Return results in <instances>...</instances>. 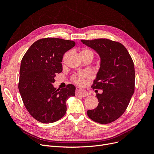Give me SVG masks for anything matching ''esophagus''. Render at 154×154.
I'll return each instance as SVG.
<instances>
[{"mask_svg": "<svg viewBox=\"0 0 154 154\" xmlns=\"http://www.w3.org/2000/svg\"><path fill=\"white\" fill-rule=\"evenodd\" d=\"M88 92L87 91H85V90L83 89H76V96H82V97H86L88 96Z\"/></svg>", "mask_w": 154, "mask_h": 154, "instance_id": "1", "label": "esophagus"}]
</instances>
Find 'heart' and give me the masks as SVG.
Masks as SVG:
<instances>
[{"mask_svg":"<svg viewBox=\"0 0 154 154\" xmlns=\"http://www.w3.org/2000/svg\"><path fill=\"white\" fill-rule=\"evenodd\" d=\"M91 54L92 56H94V54H93V52L88 49H83L81 51L80 54ZM87 76V74L86 73H78L72 76V80L73 82L76 83L78 85H82L83 83V80L84 78Z\"/></svg>","mask_w":154,"mask_h":154,"instance_id":"b5f03b06","label":"heart"}]
</instances>
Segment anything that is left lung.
<instances>
[{"label": "left lung", "instance_id": "obj_1", "mask_svg": "<svg viewBox=\"0 0 154 154\" xmlns=\"http://www.w3.org/2000/svg\"><path fill=\"white\" fill-rule=\"evenodd\" d=\"M95 50L101 58L100 68L91 87L103 90L96 97L99 103L87 115L100 124L118 119L125 112L134 92L135 69L133 60L125 46L106 38L82 40Z\"/></svg>", "mask_w": 154, "mask_h": 154}]
</instances>
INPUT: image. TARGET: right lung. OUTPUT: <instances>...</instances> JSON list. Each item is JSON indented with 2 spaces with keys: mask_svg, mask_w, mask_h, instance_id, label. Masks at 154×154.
<instances>
[{
  "mask_svg": "<svg viewBox=\"0 0 154 154\" xmlns=\"http://www.w3.org/2000/svg\"><path fill=\"white\" fill-rule=\"evenodd\" d=\"M75 44L72 40L42 38L31 45L22 59L18 89L27 110L41 123L61 119L67 111V100L75 96L72 84L61 89L53 85L56 74L62 71L63 54Z\"/></svg>",
  "mask_w": 154,
  "mask_h": 154,
  "instance_id": "1",
  "label": "right lung"
}]
</instances>
